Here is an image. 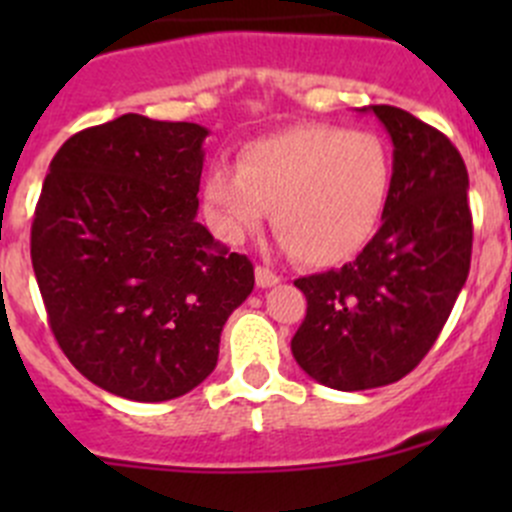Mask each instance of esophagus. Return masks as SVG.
<instances>
[{
    "mask_svg": "<svg viewBox=\"0 0 512 512\" xmlns=\"http://www.w3.org/2000/svg\"><path fill=\"white\" fill-rule=\"evenodd\" d=\"M255 280H257V287H272V285H277V282H280V275H275L270 267L257 265L255 267Z\"/></svg>",
    "mask_w": 512,
    "mask_h": 512,
    "instance_id": "1",
    "label": "esophagus"
}]
</instances>
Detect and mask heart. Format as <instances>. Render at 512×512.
<instances>
[{"mask_svg": "<svg viewBox=\"0 0 512 512\" xmlns=\"http://www.w3.org/2000/svg\"><path fill=\"white\" fill-rule=\"evenodd\" d=\"M391 190V156L376 133L327 123L292 126L237 153V170L215 165L205 208L227 242L265 220L299 262L337 265L379 230Z\"/></svg>", "mask_w": 512, "mask_h": 512, "instance_id": "1", "label": "heart"}]
</instances>
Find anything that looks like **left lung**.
<instances>
[{"label":"left lung","instance_id":"obj_1","mask_svg":"<svg viewBox=\"0 0 512 512\" xmlns=\"http://www.w3.org/2000/svg\"><path fill=\"white\" fill-rule=\"evenodd\" d=\"M371 111L394 141L379 232L339 270L294 280L307 297L294 359L339 391L376 389L414 371L471 270L468 170L458 148L404 108Z\"/></svg>","mask_w":512,"mask_h":512}]
</instances>
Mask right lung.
<instances>
[{"instance_id":"1","label":"right lung","mask_w":512,"mask_h":512,"mask_svg":"<svg viewBox=\"0 0 512 512\" xmlns=\"http://www.w3.org/2000/svg\"><path fill=\"white\" fill-rule=\"evenodd\" d=\"M208 128L126 113L51 158L32 223L49 327L89 381L131 401L188 394L255 287L198 215Z\"/></svg>"}]
</instances>
